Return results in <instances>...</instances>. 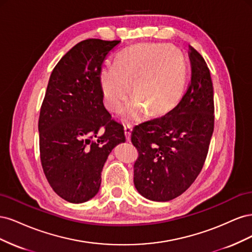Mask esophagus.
<instances>
[{"label": "esophagus", "instance_id": "obj_1", "mask_svg": "<svg viewBox=\"0 0 252 252\" xmlns=\"http://www.w3.org/2000/svg\"><path fill=\"white\" fill-rule=\"evenodd\" d=\"M131 131H132V126H131L130 124H125V125H124V132H125L126 140H127L128 142L130 141Z\"/></svg>", "mask_w": 252, "mask_h": 252}]
</instances>
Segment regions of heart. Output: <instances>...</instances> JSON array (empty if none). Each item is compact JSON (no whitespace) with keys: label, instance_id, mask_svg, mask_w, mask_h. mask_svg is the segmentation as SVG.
Instances as JSON below:
<instances>
[{"label":"heart","instance_id":"heart-1","mask_svg":"<svg viewBox=\"0 0 252 252\" xmlns=\"http://www.w3.org/2000/svg\"><path fill=\"white\" fill-rule=\"evenodd\" d=\"M104 103L118 111L130 93L124 120L139 119L147 109L163 114L175 107L184 94L186 64L182 53L164 44H138L116 58L113 67L103 68L98 75Z\"/></svg>","mask_w":252,"mask_h":252}]
</instances>
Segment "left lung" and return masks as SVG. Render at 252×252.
<instances>
[{
  "label": "left lung",
  "mask_w": 252,
  "mask_h": 252,
  "mask_svg": "<svg viewBox=\"0 0 252 252\" xmlns=\"http://www.w3.org/2000/svg\"><path fill=\"white\" fill-rule=\"evenodd\" d=\"M191 81L180 103L164 117L135 127L131 142L139 151L134 186L156 202L175 199L201 172L215 126L213 86L203 57L189 46Z\"/></svg>",
  "instance_id": "1"
}]
</instances>
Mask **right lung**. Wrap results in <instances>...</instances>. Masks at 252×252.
Wrapping results in <instances>:
<instances>
[{
    "instance_id": "obj_1",
    "label": "right lung",
    "mask_w": 252,
    "mask_h": 252,
    "mask_svg": "<svg viewBox=\"0 0 252 252\" xmlns=\"http://www.w3.org/2000/svg\"><path fill=\"white\" fill-rule=\"evenodd\" d=\"M121 41L88 39L60 60L49 78L39 118L40 157L49 185L65 201L98 192L111 150L126 141L123 126L103 104L102 64ZM104 127V132L99 129Z\"/></svg>"
}]
</instances>
